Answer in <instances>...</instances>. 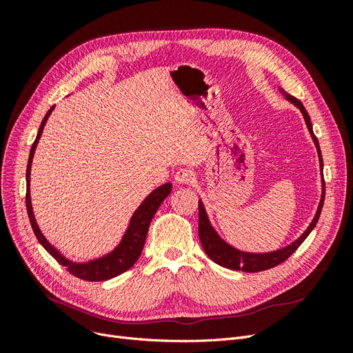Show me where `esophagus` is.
Returning <instances> with one entry per match:
<instances>
[{
    "label": "esophagus",
    "mask_w": 353,
    "mask_h": 353,
    "mask_svg": "<svg viewBox=\"0 0 353 353\" xmlns=\"http://www.w3.org/2000/svg\"><path fill=\"white\" fill-rule=\"evenodd\" d=\"M193 179H194L193 170L188 168L179 169L175 174V183H178V184H190V183H193Z\"/></svg>",
    "instance_id": "34e87169"
}]
</instances>
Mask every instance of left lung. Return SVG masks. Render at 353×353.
<instances>
[{
  "mask_svg": "<svg viewBox=\"0 0 353 353\" xmlns=\"http://www.w3.org/2000/svg\"><path fill=\"white\" fill-rule=\"evenodd\" d=\"M280 91L288 101H292L297 109H301V112L305 117L307 130H309V132H311L312 140L316 145V152H318V156H319V165H321V170H323V166H324L323 156H321V150H319V144H318L316 137L314 135V131H312L311 117H309L306 109L303 108V104L301 101L294 99L293 95L287 94L283 88H280ZM324 197H325V183H324V175H323V196H321V201H319L318 210L315 213V218L311 222V225H309L307 230L302 234V236L299 237L296 241H293L290 245H287V248L280 249V250L270 252V253L240 252L237 249H234L232 245L227 244L218 236V232L212 228L209 218H208V213L205 210V206H203V201L199 200V237H200V243H201L203 249H205V252H206L209 258L215 263L223 266V268L234 270V271L241 270L244 272H259V271H265V270H271V268H274V266L280 265L285 259L290 258V256L297 250L299 245H301L305 241V239L309 236V234H311V231L316 225L319 215H321L323 205H324Z\"/></svg>",
  "mask_w": 353,
  "mask_h": 353,
  "instance_id": "obj_1",
  "label": "left lung"
}]
</instances>
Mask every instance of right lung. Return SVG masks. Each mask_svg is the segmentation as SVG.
I'll use <instances>...</instances> for the list:
<instances>
[{"instance_id": "obj_1", "label": "right lung", "mask_w": 353, "mask_h": 353, "mask_svg": "<svg viewBox=\"0 0 353 353\" xmlns=\"http://www.w3.org/2000/svg\"><path fill=\"white\" fill-rule=\"evenodd\" d=\"M52 109H54V105H52V108L47 112V114L44 116V119H42V122H41L39 131L37 134L34 144H32L30 153H29V160H28V169H26V185H28L26 187V209H28V215H29L32 230H34L38 241L42 244V248H44L60 265L65 266V268L72 275L78 276V279H81V280H87V281L110 280V279H113V276H117L119 274L132 268L134 263L138 261V258H140V254H141L143 248H144V243H145L148 227H150V222L154 216V213L157 212L159 206L162 205V201L169 196L170 190H172V184L166 183L163 185H160L145 197V200L134 212V215H132L131 222H130V227H128L122 241L119 243V245H117V248L113 252L103 256V258L94 259V261H90V262H85V263H77V262L69 261L56 248H52V245L44 237V234L41 232L38 223H37V219L34 216V210H32L30 193H29L32 159H34L35 148L38 145L41 134H42V131H44L46 122L48 119V116L51 114Z\"/></svg>"}]
</instances>
